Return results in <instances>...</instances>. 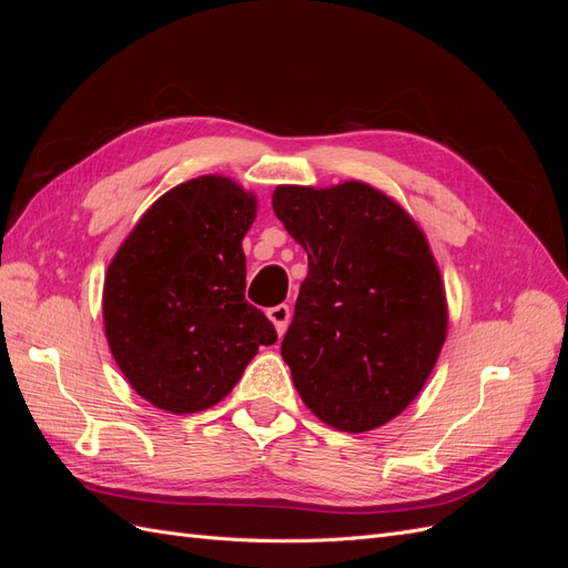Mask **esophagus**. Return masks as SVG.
<instances>
[{
    "label": "esophagus",
    "mask_w": 568,
    "mask_h": 568,
    "mask_svg": "<svg viewBox=\"0 0 568 568\" xmlns=\"http://www.w3.org/2000/svg\"><path fill=\"white\" fill-rule=\"evenodd\" d=\"M267 317H270V322L274 324V329H277V334H280V336H284L286 326H288V320H291L288 305H286V303H280V305L270 307V311H267Z\"/></svg>",
    "instance_id": "34e87169"
}]
</instances>
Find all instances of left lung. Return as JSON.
<instances>
[{
    "instance_id": "1",
    "label": "left lung",
    "mask_w": 568,
    "mask_h": 568,
    "mask_svg": "<svg viewBox=\"0 0 568 568\" xmlns=\"http://www.w3.org/2000/svg\"><path fill=\"white\" fill-rule=\"evenodd\" d=\"M272 209L307 253L282 357L326 426L365 434L395 419L432 376L448 301L426 234L367 182L280 184Z\"/></svg>"
}]
</instances>
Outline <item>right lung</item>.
<instances>
[{"instance_id":"1","label":"right lung","mask_w":568,"mask_h":568,"mask_svg":"<svg viewBox=\"0 0 568 568\" xmlns=\"http://www.w3.org/2000/svg\"><path fill=\"white\" fill-rule=\"evenodd\" d=\"M257 199L222 175L165 192L115 251L104 280V332L128 384L173 415L220 403L272 322L246 303L242 242Z\"/></svg>"}]
</instances>
